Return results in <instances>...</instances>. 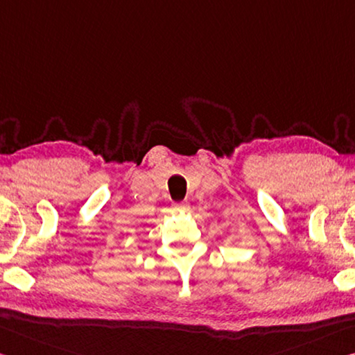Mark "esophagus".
Returning a JSON list of instances; mask_svg holds the SVG:
<instances>
[{
    "mask_svg": "<svg viewBox=\"0 0 355 355\" xmlns=\"http://www.w3.org/2000/svg\"><path fill=\"white\" fill-rule=\"evenodd\" d=\"M172 208L175 211H187L189 208V204H188V202H173Z\"/></svg>",
    "mask_w": 355,
    "mask_h": 355,
    "instance_id": "34e87169",
    "label": "esophagus"
}]
</instances>
